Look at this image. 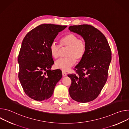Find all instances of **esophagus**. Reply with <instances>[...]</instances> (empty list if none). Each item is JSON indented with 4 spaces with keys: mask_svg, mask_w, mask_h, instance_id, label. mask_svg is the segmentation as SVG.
<instances>
[{
    "mask_svg": "<svg viewBox=\"0 0 129 129\" xmlns=\"http://www.w3.org/2000/svg\"><path fill=\"white\" fill-rule=\"evenodd\" d=\"M62 76H63V77L67 76V73H66V72L64 71H62Z\"/></svg>",
    "mask_w": 129,
    "mask_h": 129,
    "instance_id": "1",
    "label": "esophagus"
}]
</instances>
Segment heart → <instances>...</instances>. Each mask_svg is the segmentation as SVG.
Listing matches in <instances>:
<instances>
[{
	"label": "heart",
	"mask_w": 129,
	"mask_h": 129,
	"mask_svg": "<svg viewBox=\"0 0 129 129\" xmlns=\"http://www.w3.org/2000/svg\"><path fill=\"white\" fill-rule=\"evenodd\" d=\"M61 47H68L66 56L57 60L55 63V67L64 71H68L76 62V60H81L85 56L87 50V44L85 40L79 38L76 35L69 33L60 39ZM49 50L53 58L57 59L60 56V46L56 42H52L49 46Z\"/></svg>",
	"instance_id": "1"
}]
</instances>
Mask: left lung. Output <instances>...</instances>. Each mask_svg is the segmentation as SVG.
<instances>
[{"label":"left lung","mask_w":129,"mask_h":129,"mask_svg":"<svg viewBox=\"0 0 129 129\" xmlns=\"http://www.w3.org/2000/svg\"><path fill=\"white\" fill-rule=\"evenodd\" d=\"M71 31L80 35L87 44L84 57L75 67L77 74L68 75L71 80V98L87 103L95 100L106 84L111 61V50L104 34L88 24L70 26Z\"/></svg>","instance_id":"obj_1"}]
</instances>
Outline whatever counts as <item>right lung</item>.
I'll return each mask as SVG.
<instances>
[{
	"label": "right lung",
	"instance_id": "right-lung-1",
	"mask_svg": "<svg viewBox=\"0 0 129 129\" xmlns=\"http://www.w3.org/2000/svg\"><path fill=\"white\" fill-rule=\"evenodd\" d=\"M66 27L41 24L29 31L23 40L18 57V78L25 94L35 101L50 98L62 78L60 70H50L54 62L49 46Z\"/></svg>",
	"mask_w": 129,
	"mask_h": 129
}]
</instances>
